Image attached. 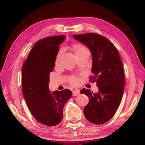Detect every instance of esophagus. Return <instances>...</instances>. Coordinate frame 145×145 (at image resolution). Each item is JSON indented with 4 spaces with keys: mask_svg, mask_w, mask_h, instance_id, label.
Masks as SVG:
<instances>
[{
    "mask_svg": "<svg viewBox=\"0 0 145 145\" xmlns=\"http://www.w3.org/2000/svg\"><path fill=\"white\" fill-rule=\"evenodd\" d=\"M80 94V91L79 90H76L72 91V95L73 96H77L78 95Z\"/></svg>",
    "mask_w": 145,
    "mask_h": 145,
    "instance_id": "esophagus-1",
    "label": "esophagus"
}]
</instances>
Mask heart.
Masks as SVG:
<instances>
[{
    "mask_svg": "<svg viewBox=\"0 0 145 145\" xmlns=\"http://www.w3.org/2000/svg\"><path fill=\"white\" fill-rule=\"evenodd\" d=\"M73 49H74V51L75 54H77L78 52H80V51H82L84 49H86L85 47H84L83 46L79 44H74L73 45ZM62 55V50H60L58 54H57L56 57V60H55V63L56 64H57V63H59L60 59H61V57ZM79 82V79L77 78H73L71 80V82L73 84H77Z\"/></svg>",
    "mask_w": 145,
    "mask_h": 145,
    "instance_id": "heart-1",
    "label": "heart"
}]
</instances>
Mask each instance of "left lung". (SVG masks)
Here are the masks:
<instances>
[{"label": "left lung", "instance_id": "8db88e82", "mask_svg": "<svg viewBox=\"0 0 145 145\" xmlns=\"http://www.w3.org/2000/svg\"><path fill=\"white\" fill-rule=\"evenodd\" d=\"M72 37L90 49L94 74L90 80L96 81L99 89L96 93L89 89L80 91L89 99L84 109V116L93 124H103L113 117L122 99L125 86L122 61L117 48L105 37L95 33L74 34Z\"/></svg>", "mask_w": 145, "mask_h": 145}]
</instances>
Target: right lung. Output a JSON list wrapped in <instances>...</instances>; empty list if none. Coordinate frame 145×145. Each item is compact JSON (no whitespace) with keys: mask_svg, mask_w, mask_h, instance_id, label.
<instances>
[{"mask_svg":"<svg viewBox=\"0 0 145 145\" xmlns=\"http://www.w3.org/2000/svg\"><path fill=\"white\" fill-rule=\"evenodd\" d=\"M65 39V36H54L37 42L22 69V93L27 106L40 123L50 127L62 121L65 104L72 96L70 90L51 92L49 88L50 72Z\"/></svg>","mask_w":145,"mask_h":145,"instance_id":"1","label":"right lung"}]
</instances>
